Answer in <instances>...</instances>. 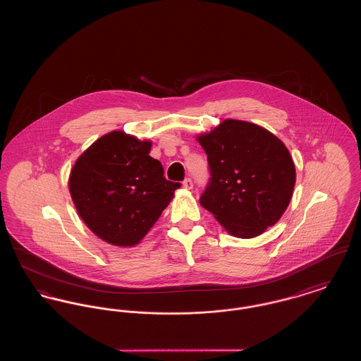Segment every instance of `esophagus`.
<instances>
[{"label":"esophagus","mask_w":361,"mask_h":361,"mask_svg":"<svg viewBox=\"0 0 361 361\" xmlns=\"http://www.w3.org/2000/svg\"><path fill=\"white\" fill-rule=\"evenodd\" d=\"M182 185H183V188H185V189H191V188H192V180H191L190 178H186V179L183 180V183H182Z\"/></svg>","instance_id":"1"}]
</instances>
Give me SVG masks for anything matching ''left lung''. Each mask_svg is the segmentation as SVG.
<instances>
[{"label": "left lung", "instance_id": "8db88e82", "mask_svg": "<svg viewBox=\"0 0 361 361\" xmlns=\"http://www.w3.org/2000/svg\"><path fill=\"white\" fill-rule=\"evenodd\" d=\"M198 142L208 154V186L200 204L236 238L250 239L284 214L296 182L295 164L274 134L226 119Z\"/></svg>", "mask_w": 361, "mask_h": 361}]
</instances>
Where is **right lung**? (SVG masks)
Listing matches in <instances>:
<instances>
[{"label": "right lung", "instance_id": "1", "mask_svg": "<svg viewBox=\"0 0 361 361\" xmlns=\"http://www.w3.org/2000/svg\"><path fill=\"white\" fill-rule=\"evenodd\" d=\"M151 147L115 130L96 140L71 171L69 191L80 217L110 245H137L180 188L164 178Z\"/></svg>", "mask_w": 361, "mask_h": 361}]
</instances>
